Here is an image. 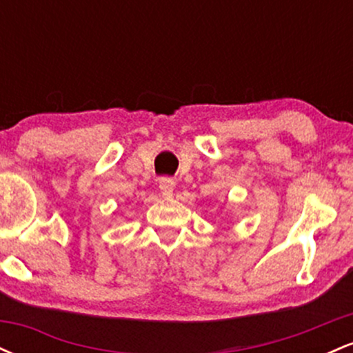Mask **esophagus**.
<instances>
[{
  "mask_svg": "<svg viewBox=\"0 0 353 353\" xmlns=\"http://www.w3.org/2000/svg\"><path fill=\"white\" fill-rule=\"evenodd\" d=\"M159 189L163 197H171L174 192V181L169 177H161L159 179Z\"/></svg>",
  "mask_w": 353,
  "mask_h": 353,
  "instance_id": "esophagus-1",
  "label": "esophagus"
}]
</instances>
